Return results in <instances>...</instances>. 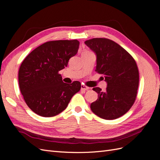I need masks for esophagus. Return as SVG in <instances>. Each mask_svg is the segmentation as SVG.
Masks as SVG:
<instances>
[{
    "instance_id": "esophagus-1",
    "label": "esophagus",
    "mask_w": 160,
    "mask_h": 160,
    "mask_svg": "<svg viewBox=\"0 0 160 160\" xmlns=\"http://www.w3.org/2000/svg\"><path fill=\"white\" fill-rule=\"evenodd\" d=\"M89 88H88V86H86L85 85H84V84H82L81 85V90H88Z\"/></svg>"
}]
</instances>
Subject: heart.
<instances>
[{"label": "heart", "mask_w": 160, "mask_h": 160, "mask_svg": "<svg viewBox=\"0 0 160 160\" xmlns=\"http://www.w3.org/2000/svg\"><path fill=\"white\" fill-rule=\"evenodd\" d=\"M89 52V51H88Z\"/></svg>", "instance_id": "heart-1"}]
</instances>
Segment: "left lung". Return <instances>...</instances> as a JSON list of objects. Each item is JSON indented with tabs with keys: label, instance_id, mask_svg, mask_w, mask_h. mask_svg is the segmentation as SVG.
Wrapping results in <instances>:
<instances>
[{
	"label": "left lung",
	"instance_id": "left-lung-1",
	"mask_svg": "<svg viewBox=\"0 0 160 160\" xmlns=\"http://www.w3.org/2000/svg\"><path fill=\"white\" fill-rule=\"evenodd\" d=\"M97 55L95 71L108 83L106 91L94 88L98 99L91 104L93 112L104 119H115L126 113L136 99L139 71L136 62L118 43L106 38L85 42Z\"/></svg>",
	"mask_w": 160,
	"mask_h": 160
}]
</instances>
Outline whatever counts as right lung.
Wrapping results in <instances>:
<instances>
[{
  "mask_svg": "<svg viewBox=\"0 0 160 160\" xmlns=\"http://www.w3.org/2000/svg\"><path fill=\"white\" fill-rule=\"evenodd\" d=\"M77 40L51 41L43 43L23 60L18 83L28 107L42 117H53L65 110L81 83L62 82L59 71L67 66L79 49Z\"/></svg>",
  "mask_w": 160,
  "mask_h": 160,
  "instance_id": "right-lung-1",
  "label": "right lung"
}]
</instances>
